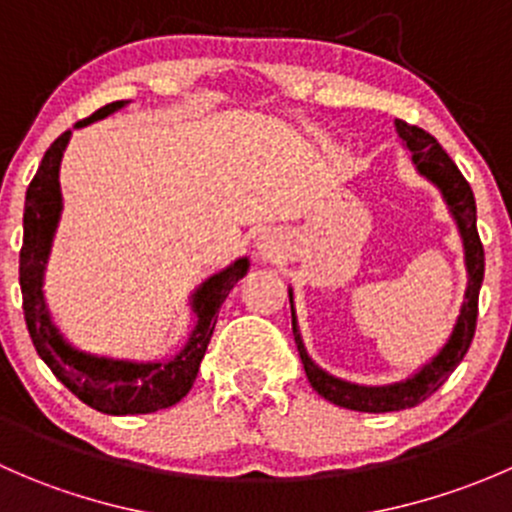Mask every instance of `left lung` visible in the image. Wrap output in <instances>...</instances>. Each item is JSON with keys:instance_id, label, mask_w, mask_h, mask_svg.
I'll use <instances>...</instances> for the list:
<instances>
[{"instance_id": "obj_1", "label": "left lung", "mask_w": 512, "mask_h": 512, "mask_svg": "<svg viewBox=\"0 0 512 512\" xmlns=\"http://www.w3.org/2000/svg\"><path fill=\"white\" fill-rule=\"evenodd\" d=\"M396 131H399L404 146L411 151L418 173L426 175L433 185H438L446 200L448 210L456 218L458 232H461L463 250H466V270H468V287H466V299H463L461 314L456 319V327L453 334L448 337L446 347L441 349L433 361H428L421 371H416L409 379L399 381V384L389 386H359L349 384V381L337 379V376L327 374V371L319 369L312 359H309L307 349H304L302 337H299L297 329V317H294L292 309V332L294 342H297L299 359H302L304 371H307V379L312 384V389L319 396H324L332 404L344 406V409L352 411H366V414H386V411H401L418 406L421 401H426L433 391H438V386H443V381L453 374L458 364L466 356L468 347L473 342V334H476V319H478V292L483 285V272H485V255H483V242L478 237L476 227V198H473V190L468 185V180L463 178L461 170L456 168L448 153L443 151L441 143L426 133L423 128L411 126V123L399 121L396 118ZM289 304H292V289H289Z\"/></svg>"}]
</instances>
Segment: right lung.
<instances>
[{
	"label": "right lung",
	"instance_id": "1",
	"mask_svg": "<svg viewBox=\"0 0 512 512\" xmlns=\"http://www.w3.org/2000/svg\"><path fill=\"white\" fill-rule=\"evenodd\" d=\"M126 103L128 101L106 103L89 118L76 123V128L101 121ZM69 138L71 131H66L51 143L27 188L24 242L22 252H19V285H22L24 319H27L29 337H32L36 354L54 371L56 379L91 409L111 416L153 414V411L168 409L193 389L200 361H203L215 322H218L220 307H223L230 289L237 285V280L247 275L250 262H247V257H240L195 289L190 304H193L198 322L190 332L188 344L170 359L136 364V361H113L106 356H91L71 347L51 322L44 289H41L51 240H54L61 215L59 165Z\"/></svg>",
	"mask_w": 512,
	"mask_h": 512
}]
</instances>
